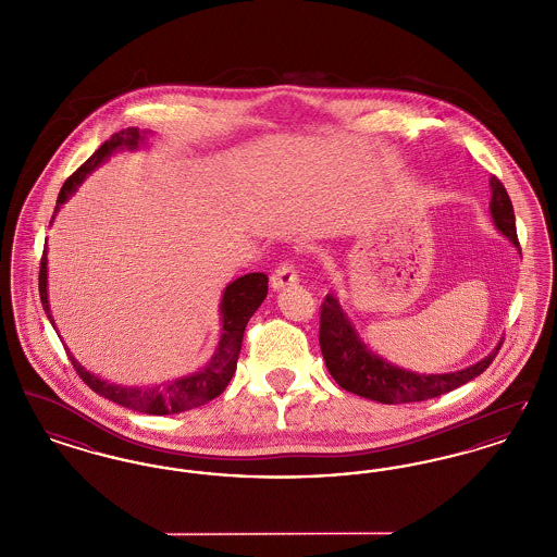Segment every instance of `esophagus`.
Wrapping results in <instances>:
<instances>
[{
  "instance_id": "obj_1",
  "label": "esophagus",
  "mask_w": 557,
  "mask_h": 557,
  "mask_svg": "<svg viewBox=\"0 0 557 557\" xmlns=\"http://www.w3.org/2000/svg\"><path fill=\"white\" fill-rule=\"evenodd\" d=\"M298 284V273L292 263H282L277 269L271 273V288L273 290H284L288 286H296Z\"/></svg>"
}]
</instances>
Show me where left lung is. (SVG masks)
Returning a JSON list of instances; mask_svg holds the SVG:
<instances>
[{
  "mask_svg": "<svg viewBox=\"0 0 557 557\" xmlns=\"http://www.w3.org/2000/svg\"><path fill=\"white\" fill-rule=\"evenodd\" d=\"M491 214L495 227L520 250L513 207L504 184L497 177H491ZM504 341L493 348L491 355H486L484 359H480L466 370L450 373H416L397 368L370 350L357 334L350 319L346 318L334 294H327L325 300L321 302L319 346L325 359V368L341 388L384 405L418 403L441 397L449 391L459 388L461 384L474 380L493 363Z\"/></svg>",
  "mask_w": 557,
  "mask_h": 557,
  "instance_id": "8db88e82",
  "label": "left lung"
}]
</instances>
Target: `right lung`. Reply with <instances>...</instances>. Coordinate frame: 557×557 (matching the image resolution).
<instances>
[{
  "instance_id": "add662e5",
  "label": "right lung",
  "mask_w": 557,
  "mask_h": 557,
  "mask_svg": "<svg viewBox=\"0 0 557 557\" xmlns=\"http://www.w3.org/2000/svg\"><path fill=\"white\" fill-rule=\"evenodd\" d=\"M139 144H144V133H139L137 127L114 133L64 182V186L58 194V200H55V211L77 191L83 180L98 164H102L112 152L135 150V148H139ZM267 282H269V277L265 273H246L225 288L223 298H221V341L216 345L211 361L202 370L194 371L191 375L177 377L164 386L129 388V386L108 384L107 380L89 373L73 355H69L73 361V368L94 393H98L100 397L108 398L112 403H119L123 407H129L133 411H139V413L171 416V413L200 407L212 398L219 397L227 388L232 375L236 373L244 330H246L248 319L255 315V311L265 300ZM39 296H41L46 315L55 327L52 313H50V302H48V248L44 250L41 265H39Z\"/></svg>"
}]
</instances>
